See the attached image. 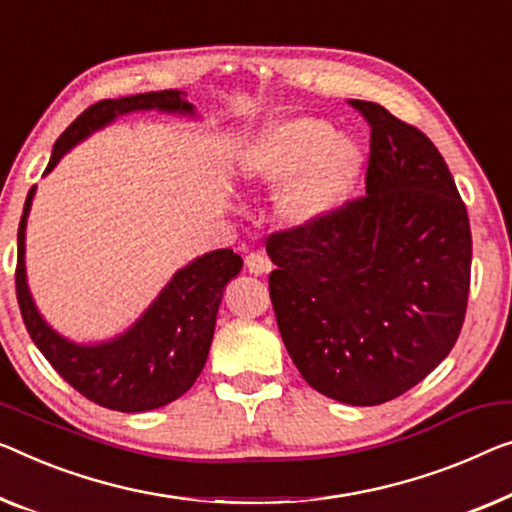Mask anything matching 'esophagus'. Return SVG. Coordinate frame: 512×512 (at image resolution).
Instances as JSON below:
<instances>
[{"label": "esophagus", "mask_w": 512, "mask_h": 512, "mask_svg": "<svg viewBox=\"0 0 512 512\" xmlns=\"http://www.w3.org/2000/svg\"><path fill=\"white\" fill-rule=\"evenodd\" d=\"M246 269L250 273H255V276H262V273L271 271V262H269V257H266L264 253H259V250H255V253H248L246 255Z\"/></svg>", "instance_id": "1"}]
</instances>
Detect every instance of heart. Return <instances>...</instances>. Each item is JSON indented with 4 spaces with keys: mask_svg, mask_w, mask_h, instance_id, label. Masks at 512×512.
<instances>
[{
    "mask_svg": "<svg viewBox=\"0 0 512 512\" xmlns=\"http://www.w3.org/2000/svg\"><path fill=\"white\" fill-rule=\"evenodd\" d=\"M253 181L282 188L280 216L292 225L324 223L338 211L361 174V154L324 119L282 121L257 137L243 158Z\"/></svg>",
    "mask_w": 512,
    "mask_h": 512,
    "instance_id": "1",
    "label": "heart"
}]
</instances>
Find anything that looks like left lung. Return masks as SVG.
Masks as SVG:
<instances>
[{"mask_svg": "<svg viewBox=\"0 0 512 512\" xmlns=\"http://www.w3.org/2000/svg\"><path fill=\"white\" fill-rule=\"evenodd\" d=\"M349 105L370 126L365 195L324 223L269 234V294L301 377L372 407L451 354L467 315L471 227L430 137L377 103Z\"/></svg>", "mask_w": 512, "mask_h": 512, "instance_id": "obj_1", "label": "left lung"}]
</instances>
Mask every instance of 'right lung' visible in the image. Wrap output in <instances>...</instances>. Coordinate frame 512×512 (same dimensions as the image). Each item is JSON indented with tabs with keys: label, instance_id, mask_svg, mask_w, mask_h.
Instances as JSON below:
<instances>
[{
	"label": "right lung",
	"instance_id": "right-lung-1",
	"mask_svg": "<svg viewBox=\"0 0 512 512\" xmlns=\"http://www.w3.org/2000/svg\"><path fill=\"white\" fill-rule=\"evenodd\" d=\"M140 110L193 114V105L183 101L179 91L172 89L126 96L117 101L105 98L89 105L59 135L45 174L89 133L110 124L119 114ZM32 197L34 188L29 190L18 227L15 294H18L22 322L34 345L41 349L61 379L105 409L135 414V411L165 407L181 398L195 384L207 363L223 289L241 271V257L230 248L197 257L186 269L174 273L170 285L160 292L154 305L124 335L103 345H75L43 322L29 296L25 278V227Z\"/></svg>",
	"mask_w": 512,
	"mask_h": 512
}]
</instances>
